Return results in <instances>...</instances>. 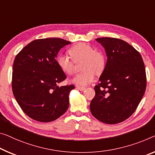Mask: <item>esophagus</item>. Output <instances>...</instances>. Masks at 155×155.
I'll use <instances>...</instances> for the list:
<instances>
[{
    "label": "esophagus",
    "instance_id": "esophagus-1",
    "mask_svg": "<svg viewBox=\"0 0 155 155\" xmlns=\"http://www.w3.org/2000/svg\"><path fill=\"white\" fill-rule=\"evenodd\" d=\"M76 88H77L78 90H80V91H84V90L86 89V87H80V86H77V87H76Z\"/></svg>",
    "mask_w": 155,
    "mask_h": 155
}]
</instances>
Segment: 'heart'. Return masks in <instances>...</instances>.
Returning <instances> with one entry per match:
<instances>
[{"instance_id":"obj_1","label":"heart","mask_w":155,"mask_h":155,"mask_svg":"<svg viewBox=\"0 0 155 155\" xmlns=\"http://www.w3.org/2000/svg\"><path fill=\"white\" fill-rule=\"evenodd\" d=\"M68 53L75 63L82 61L83 71L73 78L72 82L78 85H87L94 80L96 73L101 75L105 68L106 61L101 52L94 51V48L84 43H78L68 50ZM74 62L68 57L59 54L57 63L65 74L71 75L74 72Z\"/></svg>"}]
</instances>
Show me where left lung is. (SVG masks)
<instances>
[{
    "label": "left lung",
    "mask_w": 155,
    "mask_h": 155,
    "mask_svg": "<svg viewBox=\"0 0 155 155\" xmlns=\"http://www.w3.org/2000/svg\"><path fill=\"white\" fill-rule=\"evenodd\" d=\"M96 41L105 50L107 60L94 87L90 103L92 115L107 124L124 121L134 112L146 88V74L140 53L123 40L110 37Z\"/></svg>",
    "instance_id": "1"
}]
</instances>
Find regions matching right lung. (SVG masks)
I'll return each instance as SVG.
<instances>
[{
	"label": "right lung",
	"mask_w": 155,
	"mask_h": 155,
	"mask_svg": "<svg viewBox=\"0 0 155 155\" xmlns=\"http://www.w3.org/2000/svg\"><path fill=\"white\" fill-rule=\"evenodd\" d=\"M71 42L59 38L32 41L14 59L12 91L21 108L33 120L51 122L66 112L74 85L59 87L66 79L55 58Z\"/></svg>",
	"instance_id": "obj_1"
}]
</instances>
